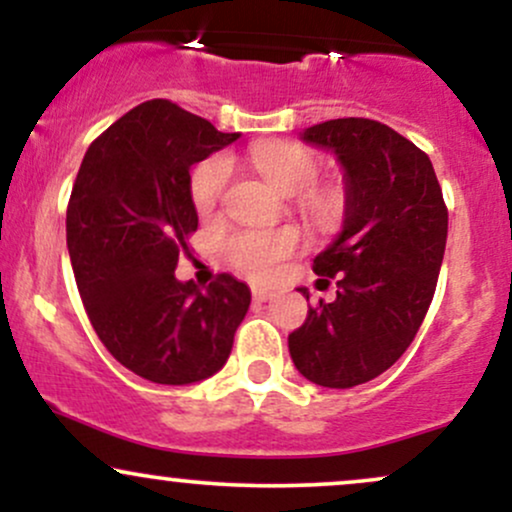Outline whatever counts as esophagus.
<instances>
[{
    "mask_svg": "<svg viewBox=\"0 0 512 512\" xmlns=\"http://www.w3.org/2000/svg\"><path fill=\"white\" fill-rule=\"evenodd\" d=\"M269 298H272V291L262 289V286H252V301L262 303V301H269Z\"/></svg>",
    "mask_w": 512,
    "mask_h": 512,
    "instance_id": "34e87169",
    "label": "esophagus"
}]
</instances>
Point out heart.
I'll return each instance as SVG.
<instances>
[{
    "instance_id": "1",
    "label": "heart",
    "mask_w": 512,
    "mask_h": 512,
    "mask_svg": "<svg viewBox=\"0 0 512 512\" xmlns=\"http://www.w3.org/2000/svg\"><path fill=\"white\" fill-rule=\"evenodd\" d=\"M250 163L286 195H298V204L313 219H327L337 211V195L330 187H315L320 161L310 149L293 142H262L248 151ZM231 161L211 156L195 168L190 180V197L202 219L216 214L228 180ZM301 248L296 228H243L223 243L226 260L250 279H269L286 257Z\"/></svg>"
}]
</instances>
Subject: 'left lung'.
Segmentation results:
<instances>
[{
	"label": "left lung",
	"instance_id": "obj_1",
	"mask_svg": "<svg viewBox=\"0 0 512 512\" xmlns=\"http://www.w3.org/2000/svg\"><path fill=\"white\" fill-rule=\"evenodd\" d=\"M303 139L342 161L346 221L313 260L320 281H337V301L308 310L289 351L310 383L346 390L378 378L414 342L436 293L448 207L431 158L383 122L327 120Z\"/></svg>",
	"mask_w": 512,
	"mask_h": 512
}]
</instances>
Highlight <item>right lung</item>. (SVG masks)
Returning <instances> with one entry per match:
<instances>
[{
  "instance_id": "add662e5",
  "label": "right lung",
  "mask_w": 512,
  "mask_h": 512,
  "mask_svg": "<svg viewBox=\"0 0 512 512\" xmlns=\"http://www.w3.org/2000/svg\"><path fill=\"white\" fill-rule=\"evenodd\" d=\"M180 105L146 101L88 146L67 204V248L98 339L158 385H190L228 361L250 289L216 274L175 279L197 231L190 168L236 142Z\"/></svg>"
}]
</instances>
